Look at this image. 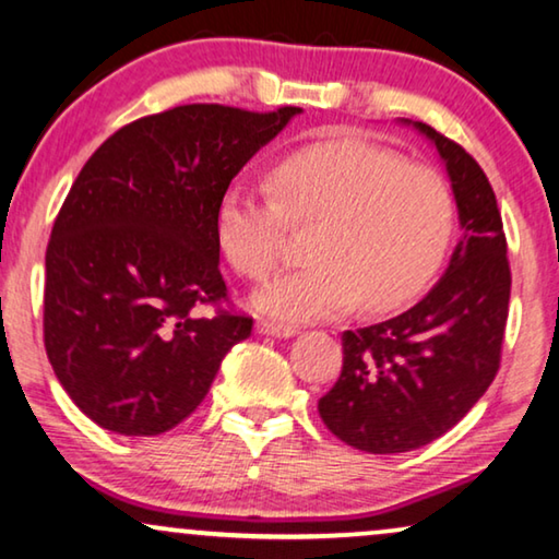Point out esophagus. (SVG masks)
Wrapping results in <instances>:
<instances>
[{
    "mask_svg": "<svg viewBox=\"0 0 559 559\" xmlns=\"http://www.w3.org/2000/svg\"><path fill=\"white\" fill-rule=\"evenodd\" d=\"M255 331L261 335H273V338H290V335H296L294 325H281L273 321H259L255 323Z\"/></svg>",
    "mask_w": 559,
    "mask_h": 559,
    "instance_id": "1",
    "label": "esophagus"
}]
</instances>
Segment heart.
<instances>
[{"instance_id":"obj_1","label":"heart","mask_w":559,"mask_h":559,"mask_svg":"<svg viewBox=\"0 0 559 559\" xmlns=\"http://www.w3.org/2000/svg\"><path fill=\"white\" fill-rule=\"evenodd\" d=\"M265 189H228L214 228L224 259L243 278L263 281L283 259L288 224H316L313 263L253 298L259 311L286 323L341 316L358 300L366 311L403 306L436 276L453 236L448 183L362 141H323L283 156Z\"/></svg>"}]
</instances>
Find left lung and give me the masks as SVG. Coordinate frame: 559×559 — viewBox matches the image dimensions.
Returning a JSON list of instances; mask_svg holds the SVG:
<instances>
[{"label": "left lung", "instance_id": "left-lung-1", "mask_svg": "<svg viewBox=\"0 0 559 559\" xmlns=\"http://www.w3.org/2000/svg\"><path fill=\"white\" fill-rule=\"evenodd\" d=\"M457 203L448 271L405 313L343 333V370L318 401L325 428L373 455L428 445L465 418L500 368L510 263L490 181L463 146L423 121Z\"/></svg>", "mask_w": 559, "mask_h": 559}]
</instances>
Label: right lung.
Wrapping results in <instances>:
<instances>
[{"label":"right lung","instance_id":"add662e5","mask_svg":"<svg viewBox=\"0 0 559 559\" xmlns=\"http://www.w3.org/2000/svg\"><path fill=\"white\" fill-rule=\"evenodd\" d=\"M300 114L186 104L121 127L79 171L47 246L44 348L86 418L162 436L197 411L253 318L221 308L216 209ZM199 305L217 313L198 316Z\"/></svg>","mask_w":559,"mask_h":559}]
</instances>
